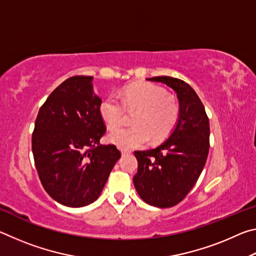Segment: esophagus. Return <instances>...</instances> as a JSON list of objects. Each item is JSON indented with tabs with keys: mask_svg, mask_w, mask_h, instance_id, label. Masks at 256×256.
I'll return each instance as SVG.
<instances>
[{
	"mask_svg": "<svg viewBox=\"0 0 256 256\" xmlns=\"http://www.w3.org/2000/svg\"><path fill=\"white\" fill-rule=\"evenodd\" d=\"M120 154H131V151L126 150V149H120Z\"/></svg>",
	"mask_w": 256,
	"mask_h": 256,
	"instance_id": "1",
	"label": "esophagus"
}]
</instances>
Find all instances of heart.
<instances>
[{
  "mask_svg": "<svg viewBox=\"0 0 256 256\" xmlns=\"http://www.w3.org/2000/svg\"><path fill=\"white\" fill-rule=\"evenodd\" d=\"M126 110H138L133 118L136 126L118 128L108 134L107 140L120 149H133L149 141L166 138L180 118L178 104L167 96L162 88L149 82H138L125 88L120 98L110 94L99 106L104 122L114 128L123 122Z\"/></svg>",
  "mask_w": 256,
  "mask_h": 256,
  "instance_id": "b5f03b06",
  "label": "heart"
}]
</instances>
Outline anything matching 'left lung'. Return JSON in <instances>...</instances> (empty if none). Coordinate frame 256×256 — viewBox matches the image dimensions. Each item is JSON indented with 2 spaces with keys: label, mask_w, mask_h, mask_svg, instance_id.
<instances>
[{
  "label": "left lung",
  "mask_w": 256,
  "mask_h": 256,
  "mask_svg": "<svg viewBox=\"0 0 256 256\" xmlns=\"http://www.w3.org/2000/svg\"><path fill=\"white\" fill-rule=\"evenodd\" d=\"M162 82L177 94L180 118L168 138L150 150L136 151L138 172L134 188L146 203L170 208L193 188L209 154L210 126L200 98L183 80L172 76L146 79Z\"/></svg>",
  "instance_id": "1"
}]
</instances>
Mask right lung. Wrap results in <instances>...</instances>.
<instances>
[{
    "instance_id": "1",
    "label": "right lung",
    "mask_w": 256,
    "mask_h": 256,
    "mask_svg": "<svg viewBox=\"0 0 256 256\" xmlns=\"http://www.w3.org/2000/svg\"><path fill=\"white\" fill-rule=\"evenodd\" d=\"M92 80L76 76L62 82L40 107L32 133L42 186L52 198L70 208L96 201L120 158L114 144H99L106 126Z\"/></svg>"
}]
</instances>
